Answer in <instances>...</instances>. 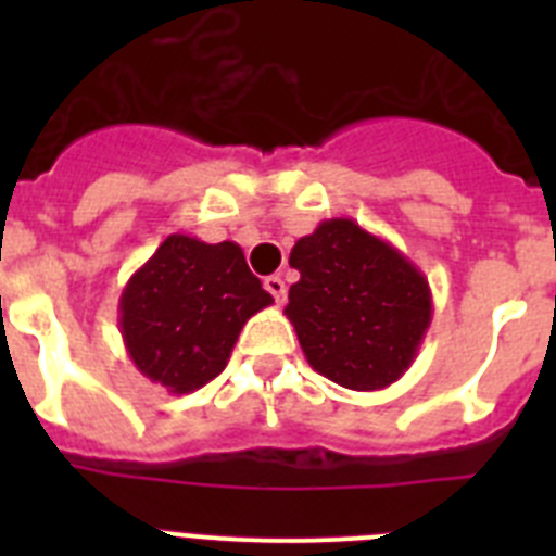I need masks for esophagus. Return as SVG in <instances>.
<instances>
[{
    "instance_id": "obj_1",
    "label": "esophagus",
    "mask_w": 556,
    "mask_h": 556,
    "mask_svg": "<svg viewBox=\"0 0 556 556\" xmlns=\"http://www.w3.org/2000/svg\"><path fill=\"white\" fill-rule=\"evenodd\" d=\"M264 289L273 294L275 303L287 301V283H283L281 275H269V278H264Z\"/></svg>"
}]
</instances>
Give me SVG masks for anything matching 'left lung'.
<instances>
[{"label": "left lung", "instance_id": "1", "mask_svg": "<svg viewBox=\"0 0 556 556\" xmlns=\"http://www.w3.org/2000/svg\"><path fill=\"white\" fill-rule=\"evenodd\" d=\"M283 314L308 365L333 384L372 392L395 384L431 326L426 275L397 248L345 217L298 239Z\"/></svg>", "mask_w": 556, "mask_h": 556}]
</instances>
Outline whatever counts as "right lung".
<instances>
[{"label":"right lung","instance_id":"obj_1","mask_svg":"<svg viewBox=\"0 0 556 556\" xmlns=\"http://www.w3.org/2000/svg\"><path fill=\"white\" fill-rule=\"evenodd\" d=\"M269 303L239 244L172 233L122 289V339L141 376L186 395L225 370L244 323Z\"/></svg>","mask_w":556,"mask_h":556}]
</instances>
